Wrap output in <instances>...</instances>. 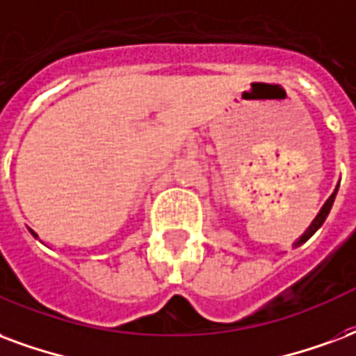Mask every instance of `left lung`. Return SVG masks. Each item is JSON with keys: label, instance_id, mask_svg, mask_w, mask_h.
Returning a JSON list of instances; mask_svg holds the SVG:
<instances>
[{"label": "left lung", "instance_id": "left-lung-1", "mask_svg": "<svg viewBox=\"0 0 356 356\" xmlns=\"http://www.w3.org/2000/svg\"><path fill=\"white\" fill-rule=\"evenodd\" d=\"M336 192H338V188H336V191H334V194H332V196H330V198L326 200V204L323 205V209H321V211H318V215H317V217H315V220H313V222H312V226H309V228H307V230H305L304 236H302V238H300L298 241H296V243H294V247H298V245H302V243H304V241H307V239L312 238L313 234H315V232H317L318 228H321V226H323V222H325V218L328 217V213H330V207H332L334 198H336Z\"/></svg>", "mask_w": 356, "mask_h": 356}]
</instances>
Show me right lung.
<instances>
[{"instance_id": "add662e5", "label": "right lung", "mask_w": 356, "mask_h": 356, "mask_svg": "<svg viewBox=\"0 0 356 356\" xmlns=\"http://www.w3.org/2000/svg\"><path fill=\"white\" fill-rule=\"evenodd\" d=\"M31 234H33V232H31ZM33 236H35V234H33Z\"/></svg>"}]
</instances>
